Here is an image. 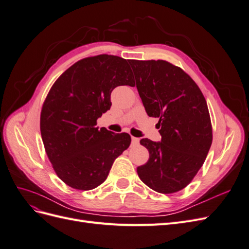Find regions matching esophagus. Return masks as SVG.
I'll return each mask as SVG.
<instances>
[{
  "label": "esophagus",
  "instance_id": "1",
  "mask_svg": "<svg viewBox=\"0 0 249 249\" xmlns=\"http://www.w3.org/2000/svg\"><path fill=\"white\" fill-rule=\"evenodd\" d=\"M132 143H133V144H138V143H139V138L132 137Z\"/></svg>",
  "mask_w": 249,
  "mask_h": 249
}]
</instances>
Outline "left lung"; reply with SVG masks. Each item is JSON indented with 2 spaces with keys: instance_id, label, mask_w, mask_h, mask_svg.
<instances>
[{
  "instance_id": "8db88e82",
  "label": "left lung",
  "mask_w": 249,
  "mask_h": 249,
  "mask_svg": "<svg viewBox=\"0 0 249 249\" xmlns=\"http://www.w3.org/2000/svg\"><path fill=\"white\" fill-rule=\"evenodd\" d=\"M147 115L159 118L161 141L147 138L148 161L137 168L140 179L159 193H175L189 184L212 144L207 102L190 76L164 60H129Z\"/></svg>"
}]
</instances>
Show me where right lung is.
<instances>
[{"mask_svg":"<svg viewBox=\"0 0 249 249\" xmlns=\"http://www.w3.org/2000/svg\"><path fill=\"white\" fill-rule=\"evenodd\" d=\"M129 60L112 55L88 57L71 65L52 86L43 103L40 132L59 178L78 190L106 180L112 164L131 144L126 133L96 126L111 107L117 86H134Z\"/></svg>","mask_w":249,"mask_h":249,"instance_id":"1","label":"right lung"}]
</instances>
